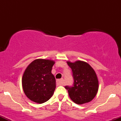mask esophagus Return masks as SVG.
<instances>
[{
  "label": "esophagus",
  "instance_id": "1",
  "mask_svg": "<svg viewBox=\"0 0 121 121\" xmlns=\"http://www.w3.org/2000/svg\"><path fill=\"white\" fill-rule=\"evenodd\" d=\"M57 83L59 85H63V79H59V80H57Z\"/></svg>",
  "mask_w": 121,
  "mask_h": 121
}]
</instances>
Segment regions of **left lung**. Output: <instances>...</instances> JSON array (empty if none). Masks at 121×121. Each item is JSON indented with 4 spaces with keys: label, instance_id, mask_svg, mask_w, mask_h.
<instances>
[{
    "label": "left lung",
    "instance_id": "obj_1",
    "mask_svg": "<svg viewBox=\"0 0 121 121\" xmlns=\"http://www.w3.org/2000/svg\"><path fill=\"white\" fill-rule=\"evenodd\" d=\"M73 73L74 82L72 86H65L70 99L81 105L91 102L98 90V81L94 69L87 62L77 61L67 62Z\"/></svg>",
    "mask_w": 121,
    "mask_h": 121
}]
</instances>
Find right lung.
Wrapping results in <instances>:
<instances>
[{"label": "right lung", "mask_w": 121, "mask_h": 121, "mask_svg": "<svg viewBox=\"0 0 121 121\" xmlns=\"http://www.w3.org/2000/svg\"><path fill=\"white\" fill-rule=\"evenodd\" d=\"M54 64L51 60L36 59L25 70L22 86L30 100L43 104L52 96L56 88V79L51 73Z\"/></svg>", "instance_id": "1"}]
</instances>
